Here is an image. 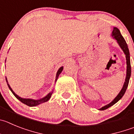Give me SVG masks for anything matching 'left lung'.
I'll list each match as a JSON object with an SVG mask.
<instances>
[{
    "label": "left lung",
    "instance_id": "left-lung-1",
    "mask_svg": "<svg viewBox=\"0 0 134 134\" xmlns=\"http://www.w3.org/2000/svg\"><path fill=\"white\" fill-rule=\"evenodd\" d=\"M112 36L113 37L114 39L116 40L117 42H118V45L120 46V47H121L122 50H123L124 53L126 55V64H127V70H126V79H125L124 84L123 87H122V90L120 91V92H119L117 97L112 101L110 104L106 105L104 107H102L101 108H100L99 110H106L107 108H108L109 107L113 106L114 104H116V102H118L119 100H120L122 98V97H123L124 94L126 92V89H127V87L128 86V83H129L130 78L131 76V65H130V52H129V49L127 47V45L126 43V41H125L124 38L123 37V36L121 35L120 32L119 30L117 28V27H114V30L112 31Z\"/></svg>",
    "mask_w": 134,
    "mask_h": 134
}]
</instances>
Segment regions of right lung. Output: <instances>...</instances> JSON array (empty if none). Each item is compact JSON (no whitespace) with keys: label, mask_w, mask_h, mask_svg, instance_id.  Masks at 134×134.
Returning a JSON list of instances; mask_svg holds the SVG:
<instances>
[{"label":"right lung","mask_w":134,"mask_h":134,"mask_svg":"<svg viewBox=\"0 0 134 134\" xmlns=\"http://www.w3.org/2000/svg\"><path fill=\"white\" fill-rule=\"evenodd\" d=\"M63 67H61L59 69L58 71H57V75H56L55 82L57 81V79H58L59 75L60 73H61V71H63ZM6 81H7V85H8V87H9L10 90L11 92L13 93V94L15 96V97H16L17 99L19 100L20 102H22V103L25 104H26L27 106H28V107H36V106H37V105H39V104H42V103H43V102H47V101H48L49 100V98H51V96H52V94H53V91H52V92H50L49 93L47 94V95L46 96V97H43V98H41V99H39V100H34V99H31V98H21V97H20L19 96L17 95V94H16L15 93V92H14L13 91H12V88L10 87L9 84L8 83V81H7V78H6Z\"/></svg>","instance_id":"right-lung-1"}]
</instances>
